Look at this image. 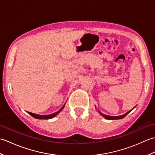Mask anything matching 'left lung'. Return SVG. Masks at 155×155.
Returning a JSON list of instances; mask_svg holds the SVG:
<instances>
[{"label":"left lung","instance_id":"1","mask_svg":"<svg viewBox=\"0 0 155 155\" xmlns=\"http://www.w3.org/2000/svg\"><path fill=\"white\" fill-rule=\"evenodd\" d=\"M132 109V110H133ZM132 110H129V111H128L127 113H125V114H123V115H120V116H117V117H112V116H108V115H106V114H103V113H100V114L102 115V116H103V117H104L105 118H106V119H108V120H117V119H121V118H123L124 117H126L127 115L130 113V112Z\"/></svg>","mask_w":155,"mask_h":155}]
</instances>
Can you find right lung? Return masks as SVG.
<instances>
[{
	"label": "right lung",
	"mask_w": 155,
	"mask_h": 155,
	"mask_svg": "<svg viewBox=\"0 0 155 155\" xmlns=\"http://www.w3.org/2000/svg\"><path fill=\"white\" fill-rule=\"evenodd\" d=\"M65 105V104H64ZM64 105L63 107H62L60 110L56 112V113H53V114H48V115H40V114H35V113H30V112H28V113L29 114H31L32 117H34L35 118H37V119H50V118H52L54 117L56 115H57V114H58L63 109V108L64 107Z\"/></svg>",
	"instance_id": "right-lung-1"
}]
</instances>
